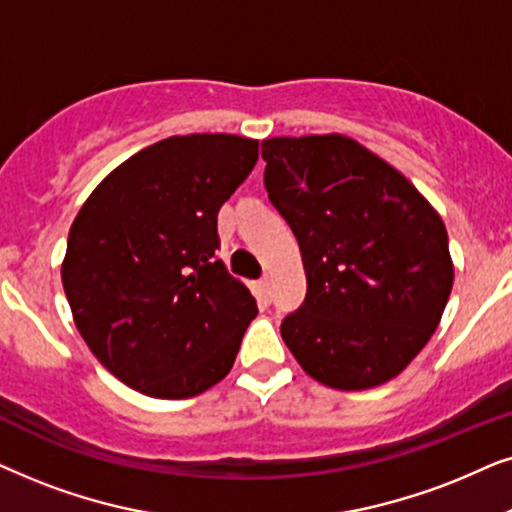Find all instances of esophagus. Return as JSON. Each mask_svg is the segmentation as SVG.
<instances>
[{
  "instance_id": "1",
  "label": "esophagus",
  "mask_w": 512,
  "mask_h": 512,
  "mask_svg": "<svg viewBox=\"0 0 512 512\" xmlns=\"http://www.w3.org/2000/svg\"><path fill=\"white\" fill-rule=\"evenodd\" d=\"M260 285H262L264 295H267V297H271V278H269V274H264V276L260 278Z\"/></svg>"
}]
</instances>
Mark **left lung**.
Returning a JSON list of instances; mask_svg holds the SVG:
<instances>
[{"instance_id":"8db88e82","label":"left lung","mask_w":512,"mask_h":512,"mask_svg":"<svg viewBox=\"0 0 512 512\" xmlns=\"http://www.w3.org/2000/svg\"><path fill=\"white\" fill-rule=\"evenodd\" d=\"M264 187L290 224L306 297L281 337L306 374L339 391L398 377L452 292L447 229L417 187L344 135L262 142Z\"/></svg>"}]
</instances>
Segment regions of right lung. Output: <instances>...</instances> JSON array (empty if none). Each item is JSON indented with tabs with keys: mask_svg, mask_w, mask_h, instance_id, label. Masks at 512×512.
I'll use <instances>...</instances> for the list:
<instances>
[{
	"mask_svg": "<svg viewBox=\"0 0 512 512\" xmlns=\"http://www.w3.org/2000/svg\"><path fill=\"white\" fill-rule=\"evenodd\" d=\"M260 142L173 135L95 187L67 236L63 288L93 356L152 398H192L224 379L257 313L217 260V213Z\"/></svg>",
	"mask_w": 512,
	"mask_h": 512,
	"instance_id": "obj_1",
	"label": "right lung"
}]
</instances>
